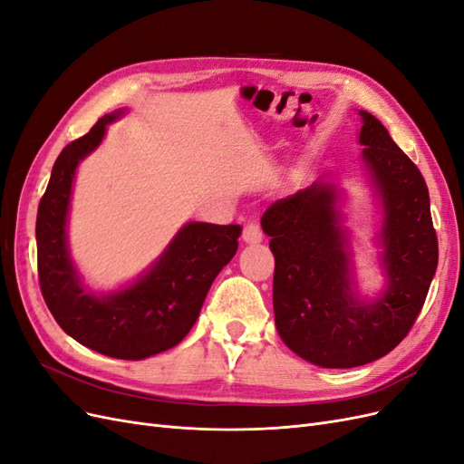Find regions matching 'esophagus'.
I'll return each mask as SVG.
<instances>
[{"mask_svg":"<svg viewBox=\"0 0 464 464\" xmlns=\"http://www.w3.org/2000/svg\"><path fill=\"white\" fill-rule=\"evenodd\" d=\"M242 237L246 244H259L263 240V230L257 222H247L244 227Z\"/></svg>","mask_w":464,"mask_h":464,"instance_id":"34e87169","label":"esophagus"}]
</instances>
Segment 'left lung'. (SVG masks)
I'll return each mask as SVG.
<instances>
[{"instance_id":"obj_1","label":"left lung","mask_w":464,"mask_h":464,"mask_svg":"<svg viewBox=\"0 0 464 464\" xmlns=\"http://www.w3.org/2000/svg\"><path fill=\"white\" fill-rule=\"evenodd\" d=\"M360 116L362 160L383 205L382 296H358L341 189L327 178L275 201L261 218L275 256L276 331L292 353L321 368H356L389 354L414 325L438 269L424 176L382 121L366 110Z\"/></svg>"}]
</instances>
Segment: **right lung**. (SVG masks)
<instances>
[{
  "label": "right lung",
  "instance_id": "obj_1",
  "mask_svg": "<svg viewBox=\"0 0 464 464\" xmlns=\"http://www.w3.org/2000/svg\"><path fill=\"white\" fill-rule=\"evenodd\" d=\"M121 114L98 120L53 162L36 217L38 278L53 319L77 343L110 358L143 360L176 346L195 325L210 285L236 254L242 227L188 222L130 286L104 296L82 286L65 230L73 179L79 162L102 143L106 125Z\"/></svg>",
  "mask_w": 464,
  "mask_h": 464
}]
</instances>
